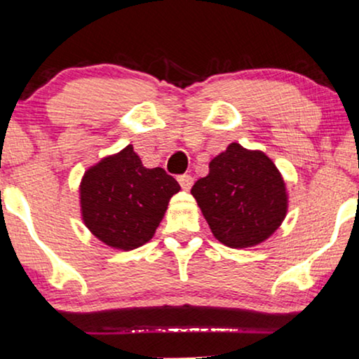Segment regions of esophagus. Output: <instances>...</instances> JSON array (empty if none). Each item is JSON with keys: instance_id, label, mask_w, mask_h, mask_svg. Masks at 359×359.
Listing matches in <instances>:
<instances>
[{"instance_id": "34e87169", "label": "esophagus", "mask_w": 359, "mask_h": 359, "mask_svg": "<svg viewBox=\"0 0 359 359\" xmlns=\"http://www.w3.org/2000/svg\"><path fill=\"white\" fill-rule=\"evenodd\" d=\"M177 180H179L180 187H182L184 190H189L190 187H192V184H194V179H192V175H190V174L179 175V177H177Z\"/></svg>"}]
</instances>
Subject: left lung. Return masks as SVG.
Instances as JSON below:
<instances>
[{"mask_svg":"<svg viewBox=\"0 0 359 359\" xmlns=\"http://www.w3.org/2000/svg\"><path fill=\"white\" fill-rule=\"evenodd\" d=\"M208 167V175L190 192L213 236L236 250L267 240L287 213L285 184L274 162L264 152L231 142Z\"/></svg>","mask_w":359,"mask_h":359,"instance_id":"8db88e82","label":"left lung"}]
</instances>
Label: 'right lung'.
<instances>
[{
	"label": "right lung",
	"mask_w": 359,
	"mask_h": 359,
	"mask_svg": "<svg viewBox=\"0 0 359 359\" xmlns=\"http://www.w3.org/2000/svg\"><path fill=\"white\" fill-rule=\"evenodd\" d=\"M179 190L164 169L142 165L130 144L85 172L80 184L83 223L107 246L136 250L154 236Z\"/></svg>",
	"instance_id": "1"
}]
</instances>
